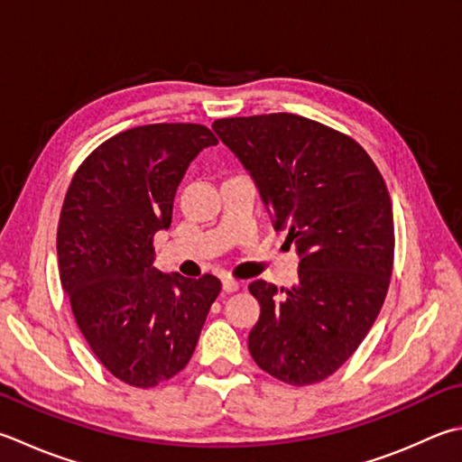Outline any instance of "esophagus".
I'll return each instance as SVG.
<instances>
[{
  "instance_id": "obj_1",
  "label": "esophagus",
  "mask_w": 462,
  "mask_h": 462,
  "mask_svg": "<svg viewBox=\"0 0 462 462\" xmlns=\"http://www.w3.org/2000/svg\"><path fill=\"white\" fill-rule=\"evenodd\" d=\"M239 287H241V283L237 280H231V277H223V291L233 293V291H237Z\"/></svg>"
}]
</instances>
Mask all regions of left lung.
Returning a JSON list of instances; mask_svg holds the SVG:
<instances>
[{
    "mask_svg": "<svg viewBox=\"0 0 462 462\" xmlns=\"http://www.w3.org/2000/svg\"><path fill=\"white\" fill-rule=\"evenodd\" d=\"M213 130L300 257L291 290L249 283L261 306L249 352L277 380L316 384L356 352L384 303L394 257L384 179L350 136L298 115L223 118Z\"/></svg>",
    "mask_w": 462,
    "mask_h": 462,
    "instance_id": "left-lung-1",
    "label": "left lung"
}]
</instances>
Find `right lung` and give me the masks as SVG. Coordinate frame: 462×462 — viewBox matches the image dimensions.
<instances>
[{"label":"right lung","instance_id":"add662e5","mask_svg":"<svg viewBox=\"0 0 462 462\" xmlns=\"http://www.w3.org/2000/svg\"><path fill=\"white\" fill-rule=\"evenodd\" d=\"M217 138L201 125L130 128L100 144L69 182L58 223L60 282L104 368L151 388L187 366L221 291L154 263L152 239L172 219L179 182Z\"/></svg>","mask_w":462,"mask_h":462}]
</instances>
